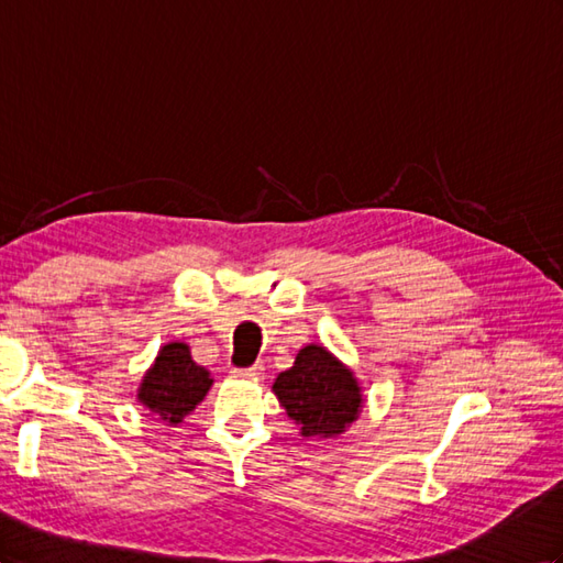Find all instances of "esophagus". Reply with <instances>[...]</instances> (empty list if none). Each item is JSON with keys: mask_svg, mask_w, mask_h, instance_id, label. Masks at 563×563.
I'll return each instance as SVG.
<instances>
[{"mask_svg": "<svg viewBox=\"0 0 563 563\" xmlns=\"http://www.w3.org/2000/svg\"><path fill=\"white\" fill-rule=\"evenodd\" d=\"M240 378H262V373H264V368L262 366H250V368H242V371H235Z\"/></svg>", "mask_w": 563, "mask_h": 563, "instance_id": "obj_1", "label": "esophagus"}]
</instances>
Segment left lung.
Listing matches in <instances>:
<instances>
[{
    "mask_svg": "<svg viewBox=\"0 0 563 563\" xmlns=\"http://www.w3.org/2000/svg\"><path fill=\"white\" fill-rule=\"evenodd\" d=\"M273 393L305 438L342 435L364 401L354 373L321 344L299 350L295 366L273 383Z\"/></svg>",
    "mask_w": 563,
    "mask_h": 563,
    "instance_id": "1",
    "label": "left lung"
}]
</instances>
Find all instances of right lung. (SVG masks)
<instances>
[{
    "label": "right lung",
    "instance_id": "right-lung-1",
    "mask_svg": "<svg viewBox=\"0 0 563 563\" xmlns=\"http://www.w3.org/2000/svg\"><path fill=\"white\" fill-rule=\"evenodd\" d=\"M211 376L205 366L192 362L190 347L185 342H168L158 350L152 368L144 373L137 399L158 421L178 426L211 387Z\"/></svg>",
    "mask_w": 563,
    "mask_h": 563
}]
</instances>
